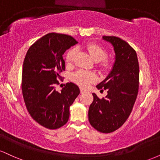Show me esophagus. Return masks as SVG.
Segmentation results:
<instances>
[{"mask_svg":"<svg viewBox=\"0 0 160 160\" xmlns=\"http://www.w3.org/2000/svg\"><path fill=\"white\" fill-rule=\"evenodd\" d=\"M86 92V90L85 89H82V88H80V92L81 93H84V92Z\"/></svg>","mask_w":160,"mask_h":160,"instance_id":"esophagus-1","label":"esophagus"}]
</instances>
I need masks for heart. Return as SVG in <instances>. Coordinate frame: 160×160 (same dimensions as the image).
Masks as SVG:
<instances>
[{
  "label": "heart",
  "instance_id": "obj_1",
  "mask_svg": "<svg viewBox=\"0 0 160 160\" xmlns=\"http://www.w3.org/2000/svg\"><path fill=\"white\" fill-rule=\"evenodd\" d=\"M87 49L92 59L95 62H100L103 60L106 56V52L103 49L98 45L92 43L87 47ZM77 54V49H71L68 51L66 55V62L68 65L73 63L75 56ZM73 81L78 83L81 86H87L90 82H92L96 80L97 77L94 73L89 71H84V70H79L72 74Z\"/></svg>",
  "mask_w": 160,
  "mask_h": 160
}]
</instances>
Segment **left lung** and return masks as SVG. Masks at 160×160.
<instances>
[{"label":"left lung","mask_w":160,"mask_h":160,"mask_svg":"<svg viewBox=\"0 0 160 160\" xmlns=\"http://www.w3.org/2000/svg\"><path fill=\"white\" fill-rule=\"evenodd\" d=\"M102 40L113 46L114 62L106 78L96 86L106 89L108 95L100 99L92 93L88 117L97 131L110 133L122 126L131 113L138 92L139 65L136 52L127 42L114 36H103Z\"/></svg>","instance_id":"left-lung-1"}]
</instances>
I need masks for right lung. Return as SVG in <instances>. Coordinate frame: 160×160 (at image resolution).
I'll return each instance as SVG.
<instances>
[{
  "label": "right lung",
  "instance_id": "right-lung-1",
  "mask_svg": "<svg viewBox=\"0 0 160 160\" xmlns=\"http://www.w3.org/2000/svg\"><path fill=\"white\" fill-rule=\"evenodd\" d=\"M78 43L71 36L49 33L28 49L24 60L22 89L25 105L32 118L49 129L66 124L70 107L80 92L73 82L60 92L55 88L65 68L62 56Z\"/></svg>",
  "mask_w": 160,
  "mask_h": 160
}]
</instances>
